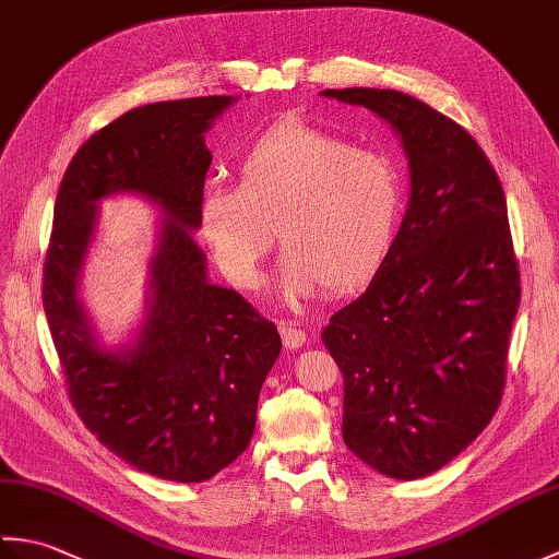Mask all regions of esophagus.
<instances>
[{"mask_svg":"<svg viewBox=\"0 0 559 559\" xmlns=\"http://www.w3.org/2000/svg\"><path fill=\"white\" fill-rule=\"evenodd\" d=\"M281 338H283V346H286L288 350H298V348H302L305 343H307V334L302 329H298L295 324H290V322H281Z\"/></svg>","mask_w":559,"mask_h":559,"instance_id":"1","label":"esophagus"}]
</instances>
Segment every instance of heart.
I'll return each mask as SVG.
<instances>
[{"label":"heart","instance_id":"1","mask_svg":"<svg viewBox=\"0 0 559 559\" xmlns=\"http://www.w3.org/2000/svg\"><path fill=\"white\" fill-rule=\"evenodd\" d=\"M237 185L209 182L199 199V233L221 271L242 288L278 240L273 293L300 305L329 286L348 293L384 266L396 242L403 185L377 151L298 120L249 139L235 160Z\"/></svg>","mask_w":559,"mask_h":559}]
</instances>
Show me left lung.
Returning <instances> with one entry per match:
<instances>
[{"label":"left lung","instance_id":"1","mask_svg":"<svg viewBox=\"0 0 559 559\" xmlns=\"http://www.w3.org/2000/svg\"><path fill=\"white\" fill-rule=\"evenodd\" d=\"M391 127L408 158V209L384 266L329 319L343 374V442L415 480L456 459L500 406L519 269L500 177L473 136L389 88H326Z\"/></svg>","mask_w":559,"mask_h":559}]
</instances>
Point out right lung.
Returning a JSON list of instances; mask_svg holds the SVG:
<instances>
[{"instance_id": "1", "label": "right lung", "mask_w": 559, "mask_h": 559, "mask_svg": "<svg viewBox=\"0 0 559 559\" xmlns=\"http://www.w3.org/2000/svg\"><path fill=\"white\" fill-rule=\"evenodd\" d=\"M240 96L141 105L93 134L59 185L43 305L83 425L141 473L204 483L252 442L259 391L281 353L273 322L209 281L194 242L211 151L206 132ZM132 193L162 213L147 312L108 347L80 298L99 201Z\"/></svg>"}]
</instances>
